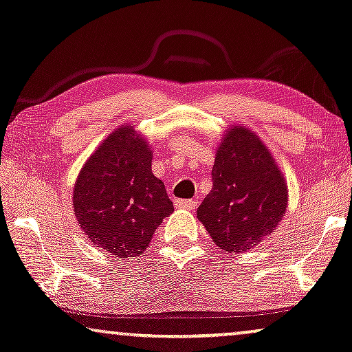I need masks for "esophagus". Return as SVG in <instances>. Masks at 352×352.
Segmentation results:
<instances>
[{
	"label": "esophagus",
	"mask_w": 352,
	"mask_h": 352,
	"mask_svg": "<svg viewBox=\"0 0 352 352\" xmlns=\"http://www.w3.org/2000/svg\"><path fill=\"white\" fill-rule=\"evenodd\" d=\"M175 206L179 209H186V210H193L196 208V203L191 199H177Z\"/></svg>",
	"instance_id": "esophagus-1"
}]
</instances>
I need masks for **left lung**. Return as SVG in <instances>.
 Here are the masks:
<instances>
[{
  "instance_id": "1",
  "label": "left lung",
  "mask_w": 352,
  "mask_h": 352,
  "mask_svg": "<svg viewBox=\"0 0 352 352\" xmlns=\"http://www.w3.org/2000/svg\"><path fill=\"white\" fill-rule=\"evenodd\" d=\"M210 175L212 190L196 217L220 250L248 251L277 228L287 210V184L254 133L240 125L228 130Z\"/></svg>"
}]
</instances>
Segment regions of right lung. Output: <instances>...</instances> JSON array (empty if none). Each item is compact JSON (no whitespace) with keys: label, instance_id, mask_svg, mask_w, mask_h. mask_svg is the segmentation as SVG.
<instances>
[{"label":"right lung","instance_id":"obj_1","mask_svg":"<svg viewBox=\"0 0 352 352\" xmlns=\"http://www.w3.org/2000/svg\"><path fill=\"white\" fill-rule=\"evenodd\" d=\"M153 151L133 125L116 130L80 170L74 210L88 238L119 257L146 251L162 219L173 212L166 186L151 172Z\"/></svg>","mask_w":352,"mask_h":352}]
</instances>
